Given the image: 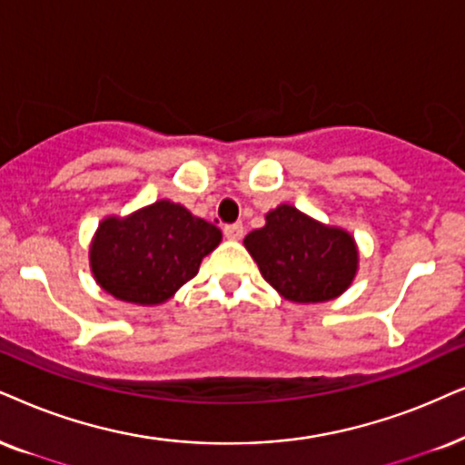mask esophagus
<instances>
[{
  "mask_svg": "<svg viewBox=\"0 0 465 465\" xmlns=\"http://www.w3.org/2000/svg\"><path fill=\"white\" fill-rule=\"evenodd\" d=\"M223 233H225L227 240H240L244 236V227L240 223H233V225H225Z\"/></svg>",
  "mask_w": 465,
  "mask_h": 465,
  "instance_id": "obj_1",
  "label": "esophagus"
}]
</instances>
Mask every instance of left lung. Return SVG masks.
<instances>
[{
	"label": "left lung",
	"instance_id": "8db88e82",
	"mask_svg": "<svg viewBox=\"0 0 465 465\" xmlns=\"http://www.w3.org/2000/svg\"><path fill=\"white\" fill-rule=\"evenodd\" d=\"M260 272L285 301L298 304L339 298L354 283L358 244L348 229L326 225L290 203L266 214V225L244 238Z\"/></svg>",
	"mask_w": 465,
	"mask_h": 465
}]
</instances>
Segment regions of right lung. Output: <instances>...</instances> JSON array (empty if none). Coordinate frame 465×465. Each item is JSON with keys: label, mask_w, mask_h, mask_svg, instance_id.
I'll list each match as a JSON object with an SVG mask.
<instances>
[{"label": "right lung", "mask_w": 465, "mask_h": 465, "mask_svg": "<svg viewBox=\"0 0 465 465\" xmlns=\"http://www.w3.org/2000/svg\"><path fill=\"white\" fill-rule=\"evenodd\" d=\"M221 240V229L213 223L193 216L184 205L158 199L98 223L90 268L103 292L117 301L154 307L189 283Z\"/></svg>", "instance_id": "1"}]
</instances>
